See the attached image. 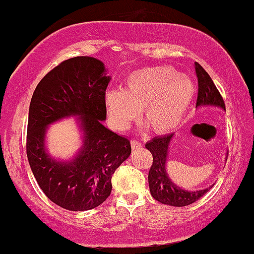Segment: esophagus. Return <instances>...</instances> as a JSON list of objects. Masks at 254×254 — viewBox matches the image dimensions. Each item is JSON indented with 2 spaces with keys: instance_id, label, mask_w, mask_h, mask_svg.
Masks as SVG:
<instances>
[{
  "instance_id": "34e87169",
  "label": "esophagus",
  "mask_w": 254,
  "mask_h": 254,
  "mask_svg": "<svg viewBox=\"0 0 254 254\" xmlns=\"http://www.w3.org/2000/svg\"><path fill=\"white\" fill-rule=\"evenodd\" d=\"M142 146V142L141 141H139V140H135V139H132L131 140V147L132 149H140V147Z\"/></svg>"
}]
</instances>
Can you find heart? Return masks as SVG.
I'll list each match as a JSON object with an SVG mask.
<instances>
[{"label":"heart","instance_id":"1","mask_svg":"<svg viewBox=\"0 0 254 254\" xmlns=\"http://www.w3.org/2000/svg\"><path fill=\"white\" fill-rule=\"evenodd\" d=\"M195 97V84L170 67H147L130 73L123 89L105 94V108L115 129H127L141 118L157 134L179 127Z\"/></svg>","mask_w":254,"mask_h":254}]
</instances>
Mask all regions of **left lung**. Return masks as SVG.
<instances>
[{
    "instance_id": "8db88e82",
    "label": "left lung",
    "mask_w": 254,
    "mask_h": 254,
    "mask_svg": "<svg viewBox=\"0 0 254 254\" xmlns=\"http://www.w3.org/2000/svg\"><path fill=\"white\" fill-rule=\"evenodd\" d=\"M195 69L198 80V95L196 107H216L226 112L225 102L208 73L197 62L195 63ZM172 137H174V134L156 136L145 144V147L152 154V165L149 171L150 193L155 200L164 205L184 207V206L196 202L198 198L210 191L213 185L203 190L192 191V190H186L184 187L177 186L170 179L166 165Z\"/></svg>"
}]
</instances>
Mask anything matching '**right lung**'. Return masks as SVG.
Returning a JSON list of instances; mask_svg holds the SVG:
<instances>
[{"label": "right lung", "mask_w": 254, "mask_h": 254, "mask_svg": "<svg viewBox=\"0 0 254 254\" xmlns=\"http://www.w3.org/2000/svg\"><path fill=\"white\" fill-rule=\"evenodd\" d=\"M102 61L74 57L62 62L38 83L32 95L27 127V157L44 195L68 211H88L112 192V176L130 156L127 137L104 127L105 90L112 80ZM77 117L82 145L70 160L48 152V127Z\"/></svg>", "instance_id": "obj_1"}]
</instances>
